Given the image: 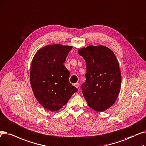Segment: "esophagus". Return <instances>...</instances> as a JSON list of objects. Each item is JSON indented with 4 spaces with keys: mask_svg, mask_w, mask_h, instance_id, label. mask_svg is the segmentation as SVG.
Returning <instances> with one entry per match:
<instances>
[{
    "mask_svg": "<svg viewBox=\"0 0 146 146\" xmlns=\"http://www.w3.org/2000/svg\"><path fill=\"white\" fill-rule=\"evenodd\" d=\"M74 86L76 88H79V84H78V83H76V84H74Z\"/></svg>",
    "mask_w": 146,
    "mask_h": 146,
    "instance_id": "esophagus-1",
    "label": "esophagus"
}]
</instances>
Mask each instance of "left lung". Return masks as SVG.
Returning a JSON list of instances; mask_svg holds the SVG:
<instances>
[{"instance_id":"1","label":"left lung","mask_w":146,"mask_h":146,"mask_svg":"<svg viewBox=\"0 0 146 146\" xmlns=\"http://www.w3.org/2000/svg\"><path fill=\"white\" fill-rule=\"evenodd\" d=\"M78 53L86 63V80L82 86L84 97L91 108L104 111L114 104L120 92L122 76L118 60L103 45H89Z\"/></svg>"}]
</instances>
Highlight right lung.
I'll return each mask as SVG.
<instances>
[{
    "label": "right lung",
    "mask_w": 146,
    "mask_h": 146,
    "mask_svg": "<svg viewBox=\"0 0 146 146\" xmlns=\"http://www.w3.org/2000/svg\"><path fill=\"white\" fill-rule=\"evenodd\" d=\"M72 46L54 44L36 52L30 66V80L34 96L44 108L59 110L78 91L69 82L64 63Z\"/></svg>",
    "instance_id": "add662e5"
}]
</instances>
